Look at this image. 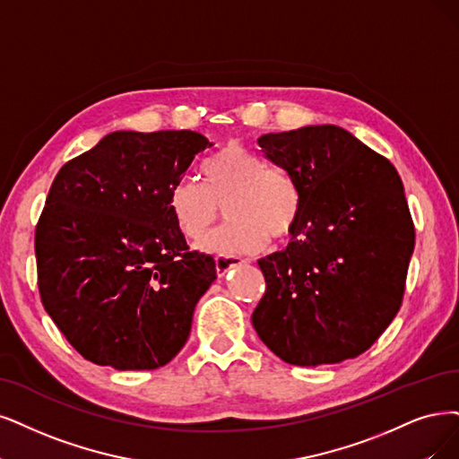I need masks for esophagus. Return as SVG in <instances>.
<instances>
[{
	"label": "esophagus",
	"instance_id": "34e87169",
	"mask_svg": "<svg viewBox=\"0 0 459 459\" xmlns=\"http://www.w3.org/2000/svg\"><path fill=\"white\" fill-rule=\"evenodd\" d=\"M242 264H246V261L240 259V257H225V255L215 257V270H217L219 278H223L229 273V270L238 268Z\"/></svg>",
	"mask_w": 459,
	"mask_h": 459
}]
</instances>
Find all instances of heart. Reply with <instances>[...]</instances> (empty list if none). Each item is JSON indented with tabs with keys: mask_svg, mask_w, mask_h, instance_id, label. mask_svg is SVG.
<instances>
[{
	"mask_svg": "<svg viewBox=\"0 0 459 459\" xmlns=\"http://www.w3.org/2000/svg\"><path fill=\"white\" fill-rule=\"evenodd\" d=\"M206 185L183 179L172 191V213L186 238L206 234L227 206L232 223L198 244V249L225 257L255 255L268 247L270 236L283 238L295 229L300 212V193L295 181L281 169L253 155L251 151L229 145L204 168Z\"/></svg>",
	"mask_w": 459,
	"mask_h": 459,
	"instance_id": "1",
	"label": "heart"
}]
</instances>
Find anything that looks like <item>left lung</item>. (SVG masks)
<instances>
[{
    "label": "left lung",
    "mask_w": 459,
    "mask_h": 459,
    "mask_svg": "<svg viewBox=\"0 0 459 459\" xmlns=\"http://www.w3.org/2000/svg\"><path fill=\"white\" fill-rule=\"evenodd\" d=\"M257 143L295 181L300 212L290 246L259 259L266 291L253 327L290 365L358 358L397 316L414 251L397 169L334 125L263 134Z\"/></svg>",
    "instance_id": "left-lung-1"
}]
</instances>
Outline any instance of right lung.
I'll list each match as a JSON object with an SVG mask.
<instances>
[{"label":"right lung","instance_id":"add662e5","mask_svg":"<svg viewBox=\"0 0 459 459\" xmlns=\"http://www.w3.org/2000/svg\"><path fill=\"white\" fill-rule=\"evenodd\" d=\"M212 147L193 130H118L60 168L36 229L38 280L84 359L151 370L185 346L217 273L186 247L169 200Z\"/></svg>","mask_w":459,"mask_h":459}]
</instances>
